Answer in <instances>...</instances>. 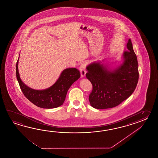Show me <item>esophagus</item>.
<instances>
[{
    "label": "esophagus",
    "instance_id": "1",
    "mask_svg": "<svg viewBox=\"0 0 158 158\" xmlns=\"http://www.w3.org/2000/svg\"><path fill=\"white\" fill-rule=\"evenodd\" d=\"M80 70L81 72V77L84 78L86 76V71L85 70V65L84 64H81L80 67Z\"/></svg>",
    "mask_w": 158,
    "mask_h": 158
}]
</instances>
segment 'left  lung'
I'll use <instances>...</instances> for the list:
<instances>
[{"instance_id": "1", "label": "left lung", "mask_w": 158, "mask_h": 158, "mask_svg": "<svg viewBox=\"0 0 158 158\" xmlns=\"http://www.w3.org/2000/svg\"><path fill=\"white\" fill-rule=\"evenodd\" d=\"M127 47L128 51L122 55V63L116 68H111L101 61H94L86 67V76L93 85L89 99L94 108L114 107L135 89L139 78L138 64L131 39Z\"/></svg>"}]
</instances>
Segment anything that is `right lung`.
Masks as SVG:
<instances>
[{
  "label": "right lung",
  "instance_id": "add662e5",
  "mask_svg": "<svg viewBox=\"0 0 158 158\" xmlns=\"http://www.w3.org/2000/svg\"><path fill=\"white\" fill-rule=\"evenodd\" d=\"M20 56V55H19ZM16 63V77L24 95L32 103L42 108H54L63 104L68 90L71 85L80 77V73L76 68H67L62 71L55 83L44 90H35L27 86L21 80Z\"/></svg>",
  "mask_w": 158,
  "mask_h": 158
}]
</instances>
